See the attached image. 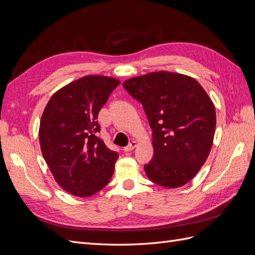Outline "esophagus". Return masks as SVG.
<instances>
[{"label":"esophagus","instance_id":"34e87169","mask_svg":"<svg viewBox=\"0 0 255 255\" xmlns=\"http://www.w3.org/2000/svg\"><path fill=\"white\" fill-rule=\"evenodd\" d=\"M136 145H137V142L136 141H132L128 145H127V146H125V148H123V151H125V152H130L133 149H135Z\"/></svg>","mask_w":255,"mask_h":255}]
</instances>
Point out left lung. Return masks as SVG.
<instances>
[{"label":"left lung","instance_id":"8db88e82","mask_svg":"<svg viewBox=\"0 0 255 255\" xmlns=\"http://www.w3.org/2000/svg\"><path fill=\"white\" fill-rule=\"evenodd\" d=\"M125 89L142 104L152 128L154 154L144 171L160 186L176 188L199 172L211 152L216 112L195 79L159 71L129 79Z\"/></svg>","mask_w":255,"mask_h":255}]
</instances>
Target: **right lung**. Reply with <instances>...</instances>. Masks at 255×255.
Listing matches in <instances>:
<instances>
[{
    "label": "right lung",
    "instance_id": "right-lung-1",
    "mask_svg": "<svg viewBox=\"0 0 255 255\" xmlns=\"http://www.w3.org/2000/svg\"><path fill=\"white\" fill-rule=\"evenodd\" d=\"M120 82L88 75L56 91L40 120L43 158L61 188L76 197L97 194L111 181L118 153L101 138L98 115Z\"/></svg>",
    "mask_w": 255,
    "mask_h": 255
}]
</instances>
